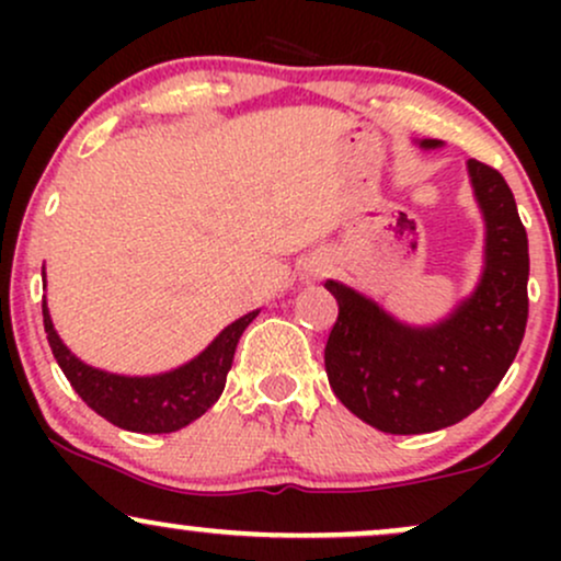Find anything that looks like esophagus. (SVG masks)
<instances>
[{"label": "esophagus", "mask_w": 561, "mask_h": 561, "mask_svg": "<svg viewBox=\"0 0 561 561\" xmlns=\"http://www.w3.org/2000/svg\"><path fill=\"white\" fill-rule=\"evenodd\" d=\"M321 272H324V266H321V263H317V266L311 268V274H321Z\"/></svg>", "instance_id": "esophagus-1"}]
</instances>
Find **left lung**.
Segmentation results:
<instances>
[{"label":"left lung","instance_id":"8db88e82","mask_svg":"<svg viewBox=\"0 0 561 561\" xmlns=\"http://www.w3.org/2000/svg\"><path fill=\"white\" fill-rule=\"evenodd\" d=\"M467 169L485 218V268L450 317L405 327L356 289L324 282L340 306L324 347L327 377L345 409L382 433H435L478 411L525 337L527 231L504 176L480 160Z\"/></svg>","mask_w":561,"mask_h":561}]
</instances>
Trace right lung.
<instances>
[{
  "instance_id": "add662e5",
  "label": "right lung",
  "mask_w": 561,
  "mask_h": 561,
  "mask_svg": "<svg viewBox=\"0 0 561 561\" xmlns=\"http://www.w3.org/2000/svg\"><path fill=\"white\" fill-rule=\"evenodd\" d=\"M42 313L49 347L81 401L115 427L150 435L176 433L218 401L244 327L259 317V311L244 313L218 334L197 358L179 369L156 377H121L87 366L62 345L49 319L47 300H42Z\"/></svg>"
}]
</instances>
